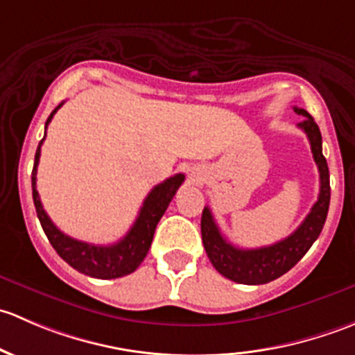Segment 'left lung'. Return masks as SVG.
<instances>
[{
  "label": "left lung",
  "instance_id": "8db88e82",
  "mask_svg": "<svg viewBox=\"0 0 355 355\" xmlns=\"http://www.w3.org/2000/svg\"><path fill=\"white\" fill-rule=\"evenodd\" d=\"M293 111L304 116L299 128H302L309 139L311 151L320 171V196L300 227L287 239L273 245L239 249L227 242V239L221 235L209 207H204L202 211L200 235H202V244L207 257L218 273L237 284L263 285L280 278L302 259L304 254L320 237L324 221H327L328 207H330V171H328L327 159L321 149L320 127L306 110L293 108Z\"/></svg>",
  "mask_w": 355,
  "mask_h": 355
}]
</instances>
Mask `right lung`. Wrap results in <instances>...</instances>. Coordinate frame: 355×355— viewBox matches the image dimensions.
Masks as SVG:
<instances>
[{
  "instance_id": "right-lung-1",
  "label": "right lung",
  "mask_w": 355,
  "mask_h": 355,
  "mask_svg": "<svg viewBox=\"0 0 355 355\" xmlns=\"http://www.w3.org/2000/svg\"><path fill=\"white\" fill-rule=\"evenodd\" d=\"M62 105L49 114V118L46 120V127L49 125L51 118L55 116L56 111L62 108ZM42 142H44V139L39 142L37 151H35L34 170H32V198H34L35 213H37V218L41 221V227L44 230L46 237H48L49 244L55 247L60 257L63 261H67L73 270L80 271V273L87 275V277L111 280V278H120L125 277V275H130L132 271L137 270L139 264L144 261L149 247H151L157 221L161 220V216L166 211L168 204L173 199L175 192L178 191L182 182L185 180L184 175H173V177L161 182L159 185H156L149 192L148 198L142 202L137 220L134 221L132 228L127 232V235L121 241L114 242L111 245L87 244V242L75 241V239L63 234L62 230H58L56 225L51 221V218L46 214L44 207H42L41 199H39V192L35 189V175H37V164L39 156H41Z\"/></svg>"
}]
</instances>
